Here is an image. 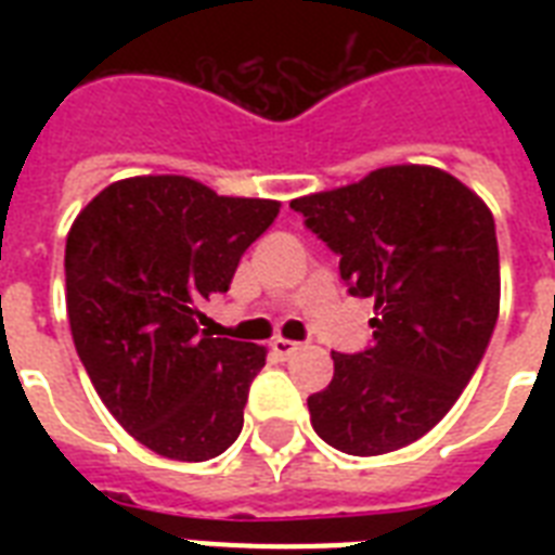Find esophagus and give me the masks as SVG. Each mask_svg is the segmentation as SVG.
<instances>
[{
    "instance_id": "esophagus-1",
    "label": "esophagus",
    "mask_w": 555,
    "mask_h": 555,
    "mask_svg": "<svg viewBox=\"0 0 555 555\" xmlns=\"http://www.w3.org/2000/svg\"><path fill=\"white\" fill-rule=\"evenodd\" d=\"M299 348H302V343H294V339H273V351H276L279 357H294L296 351H299Z\"/></svg>"
}]
</instances>
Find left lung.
<instances>
[{
  "label": "left lung",
  "mask_w": 555,
  "mask_h": 555,
  "mask_svg": "<svg viewBox=\"0 0 555 555\" xmlns=\"http://www.w3.org/2000/svg\"><path fill=\"white\" fill-rule=\"evenodd\" d=\"M339 256L348 294L374 299V343L331 351L334 379L308 397L313 431L348 455H386L455 405L490 346L501 270L490 207L443 169H374L294 198Z\"/></svg>",
  "instance_id": "left-lung-1"
}]
</instances>
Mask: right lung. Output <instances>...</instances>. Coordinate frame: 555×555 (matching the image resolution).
<instances>
[{"label": "right lung", "instance_id": "obj_1", "mask_svg": "<svg viewBox=\"0 0 555 555\" xmlns=\"http://www.w3.org/2000/svg\"><path fill=\"white\" fill-rule=\"evenodd\" d=\"M279 207L184 176H138L108 184L74 218L65 242L74 348L108 412L152 452L209 461L238 438L268 351L201 331L198 308L230 291Z\"/></svg>", "mask_w": 555, "mask_h": 555}]
</instances>
